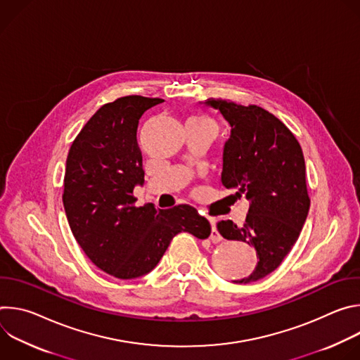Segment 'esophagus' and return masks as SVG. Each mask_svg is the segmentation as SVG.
I'll return each mask as SVG.
<instances>
[{"label": "esophagus", "mask_w": 360, "mask_h": 360, "mask_svg": "<svg viewBox=\"0 0 360 360\" xmlns=\"http://www.w3.org/2000/svg\"><path fill=\"white\" fill-rule=\"evenodd\" d=\"M211 226H212V231H211V240L214 242V243H218V242H221L222 240V236H221V233L218 232V229H217V224H215V219H211Z\"/></svg>", "instance_id": "34e87169"}]
</instances>
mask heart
Listing matches in <instances>:
<instances>
[{
  "instance_id": "b5f03b06",
  "label": "heart",
  "mask_w": 360,
  "mask_h": 360,
  "mask_svg": "<svg viewBox=\"0 0 360 360\" xmlns=\"http://www.w3.org/2000/svg\"><path fill=\"white\" fill-rule=\"evenodd\" d=\"M199 118H202V120H208V118H205V117H199ZM210 121V120H208Z\"/></svg>"
}]
</instances>
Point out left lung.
<instances>
[{
	"label": "left lung",
	"instance_id": "1",
	"mask_svg": "<svg viewBox=\"0 0 360 360\" xmlns=\"http://www.w3.org/2000/svg\"><path fill=\"white\" fill-rule=\"evenodd\" d=\"M207 104L231 125L224 148L222 184L245 195L249 211L242 226L219 221V233L256 249L258 265L236 283H250L274 272L292 250L311 207L302 148L289 128L258 105H240L222 98Z\"/></svg>",
	"mask_w": 360,
	"mask_h": 360
}]
</instances>
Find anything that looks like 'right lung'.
Instances as JSON below:
<instances>
[{"instance_id":"add662e5","label":"right lung","mask_w":360,"mask_h":360,"mask_svg":"<svg viewBox=\"0 0 360 360\" xmlns=\"http://www.w3.org/2000/svg\"><path fill=\"white\" fill-rule=\"evenodd\" d=\"M161 98L128 95L102 105L74 139L65 167L63 202L70 228L91 262L118 279H134L158 265L172 238L211 235L208 219L191 205L136 207L142 155L136 128Z\"/></svg>"}]
</instances>
